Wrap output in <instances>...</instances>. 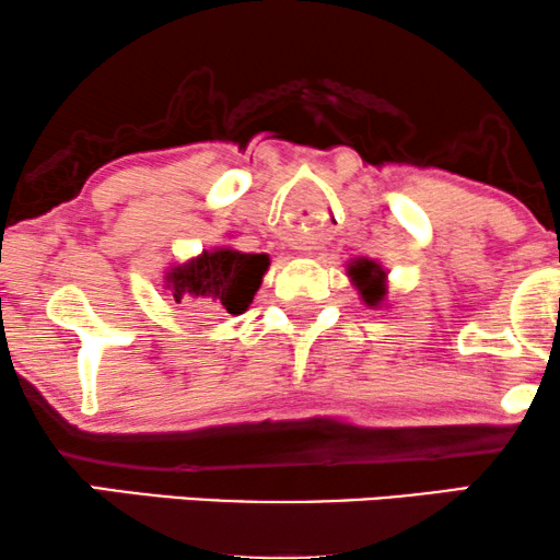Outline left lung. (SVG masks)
Listing matches in <instances>:
<instances>
[{
  "instance_id": "obj_1",
  "label": "left lung",
  "mask_w": 560,
  "mask_h": 560,
  "mask_svg": "<svg viewBox=\"0 0 560 560\" xmlns=\"http://www.w3.org/2000/svg\"><path fill=\"white\" fill-rule=\"evenodd\" d=\"M347 276L358 287V292H361V298L369 307L382 305V300L387 298V271L376 260L358 258L355 262H350Z\"/></svg>"
}]
</instances>
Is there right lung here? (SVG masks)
Returning a JSON list of instances; mask_svg holds the SVG:
<instances>
[{"label":"right lung","mask_w":560,"mask_h":560,"mask_svg":"<svg viewBox=\"0 0 560 560\" xmlns=\"http://www.w3.org/2000/svg\"><path fill=\"white\" fill-rule=\"evenodd\" d=\"M268 255H249L231 247L205 249L197 258L173 266L165 273V289L178 305H197L205 311L240 316L260 289Z\"/></svg>","instance_id":"obj_1"}]
</instances>
